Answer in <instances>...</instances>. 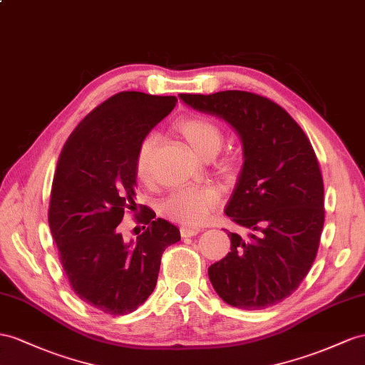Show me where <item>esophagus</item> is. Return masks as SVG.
Instances as JSON below:
<instances>
[{
	"label": "esophagus",
	"mask_w": 365,
	"mask_h": 365,
	"mask_svg": "<svg viewBox=\"0 0 365 365\" xmlns=\"http://www.w3.org/2000/svg\"><path fill=\"white\" fill-rule=\"evenodd\" d=\"M200 230L199 228H188V227H182L180 228V235L182 237H192L195 235H199Z\"/></svg>",
	"instance_id": "34e87169"
}]
</instances>
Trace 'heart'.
I'll use <instances>...</instances> for the list:
<instances>
[{
    "mask_svg": "<svg viewBox=\"0 0 365 365\" xmlns=\"http://www.w3.org/2000/svg\"><path fill=\"white\" fill-rule=\"evenodd\" d=\"M179 133L194 154L202 158H211L216 155L225 140L222 126L208 117L191 115L177 121ZM157 148V135H145L137 146L135 153V174L140 182L151 183L153 180V158ZM240 162L236 154H225L219 157V171L235 179L239 173ZM222 200L220 190L212 185L188 186L174 191L162 203V214L179 225L188 228H197L207 222Z\"/></svg>",
    "mask_w": 365,
    "mask_h": 365,
    "instance_id": "1",
    "label": "heart"
}]
</instances>
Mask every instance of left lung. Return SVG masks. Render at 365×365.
I'll return each instance as SVG.
<instances>
[{"instance_id": "1", "label": "left lung", "mask_w": 365, "mask_h": 365, "mask_svg": "<svg viewBox=\"0 0 365 365\" xmlns=\"http://www.w3.org/2000/svg\"><path fill=\"white\" fill-rule=\"evenodd\" d=\"M179 97L228 121L244 145V168L225 214L250 235L230 232L231 251L208 268L211 284L242 310L276 305L310 272L324 228V182L310 140L284 108L253 92Z\"/></svg>"}]
</instances>
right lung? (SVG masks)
Listing matches in <instances>:
<instances>
[{
	"label": "right lung",
	"mask_w": 365,
	"mask_h": 365,
	"mask_svg": "<svg viewBox=\"0 0 365 365\" xmlns=\"http://www.w3.org/2000/svg\"><path fill=\"white\" fill-rule=\"evenodd\" d=\"M174 96L125 91L93 108L64 143L55 170L49 227L76 294L97 310L123 316L154 292L163 251L180 231L138 205L148 228L129 244L117 227L135 211L137 146L174 109Z\"/></svg>",
	"instance_id": "add662e5"
}]
</instances>
